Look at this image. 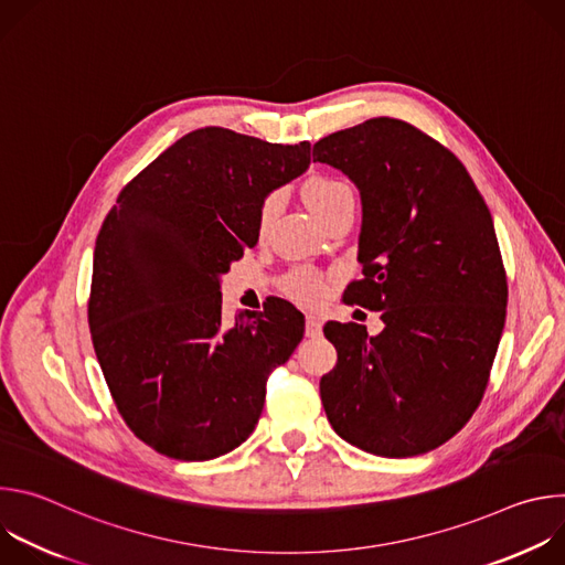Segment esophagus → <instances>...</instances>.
<instances>
[{"label":"esophagus","instance_id":"obj_1","mask_svg":"<svg viewBox=\"0 0 565 565\" xmlns=\"http://www.w3.org/2000/svg\"><path fill=\"white\" fill-rule=\"evenodd\" d=\"M321 327H324V321H321V317H317V315H308L306 317V335H310V338L321 335Z\"/></svg>","mask_w":565,"mask_h":565}]
</instances>
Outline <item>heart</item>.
<instances>
[{
	"label": "heart",
	"instance_id": "obj_1",
	"mask_svg": "<svg viewBox=\"0 0 565 565\" xmlns=\"http://www.w3.org/2000/svg\"><path fill=\"white\" fill-rule=\"evenodd\" d=\"M303 201L310 207V212L321 221V218H327L333 210H338L342 203L353 201V190L338 179L317 177L303 185ZM277 210H279V194H268L259 207V225L266 227L273 221V216L277 214ZM286 292L299 301L310 303V301L321 299V295H324V281L306 270L292 273L286 279Z\"/></svg>",
	"mask_w": 565,
	"mask_h": 565
}]
</instances>
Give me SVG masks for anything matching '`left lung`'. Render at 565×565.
<instances>
[{
    "label": "left lung",
    "mask_w": 565,
    "mask_h": 565,
    "mask_svg": "<svg viewBox=\"0 0 565 565\" xmlns=\"http://www.w3.org/2000/svg\"><path fill=\"white\" fill-rule=\"evenodd\" d=\"M360 192L362 281L349 301L384 329L329 321L338 364L321 405L347 443L407 458L471 418L503 335L508 279L492 214L460 160L409 122L371 118L312 147Z\"/></svg>",
    "instance_id": "8db88e82"
}]
</instances>
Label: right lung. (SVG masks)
Wrapping results in <instances>:
<instances>
[{"label": "right lung", "instance_id": "right-lung-1", "mask_svg": "<svg viewBox=\"0 0 565 565\" xmlns=\"http://www.w3.org/2000/svg\"><path fill=\"white\" fill-rule=\"evenodd\" d=\"M310 142L196 129L118 196L94 250L89 329L129 429L158 454L212 460L246 443L266 377L303 338L284 299L221 329V275L259 241V207L301 177Z\"/></svg>", "mask_w": 565, "mask_h": 565}]
</instances>
